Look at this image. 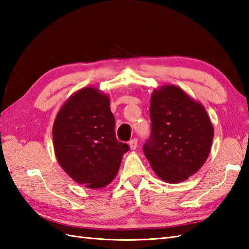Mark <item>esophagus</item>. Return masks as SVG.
<instances>
[{"instance_id": "1", "label": "esophagus", "mask_w": 249, "mask_h": 249, "mask_svg": "<svg viewBox=\"0 0 249 249\" xmlns=\"http://www.w3.org/2000/svg\"><path fill=\"white\" fill-rule=\"evenodd\" d=\"M128 144H129V147H130V150H136L137 147H138V141H137V139H131L129 142H128Z\"/></svg>"}]
</instances>
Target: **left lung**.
<instances>
[{"mask_svg":"<svg viewBox=\"0 0 249 249\" xmlns=\"http://www.w3.org/2000/svg\"><path fill=\"white\" fill-rule=\"evenodd\" d=\"M152 134L143 145L146 160L167 183L184 182L204 165L214 128L203 105L173 84L152 93Z\"/></svg>","mask_w":249,"mask_h":249,"instance_id":"8db88e82","label":"left lung"}]
</instances>
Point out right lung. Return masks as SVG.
I'll return each instance as SVG.
<instances>
[{
  "mask_svg": "<svg viewBox=\"0 0 249 249\" xmlns=\"http://www.w3.org/2000/svg\"><path fill=\"white\" fill-rule=\"evenodd\" d=\"M107 94L94 87L73 93L54 120L57 162L73 181L91 189L113 181L128 145L119 142Z\"/></svg>",
  "mask_w": 249,
  "mask_h": 249,
  "instance_id": "1",
  "label": "right lung"
}]
</instances>
